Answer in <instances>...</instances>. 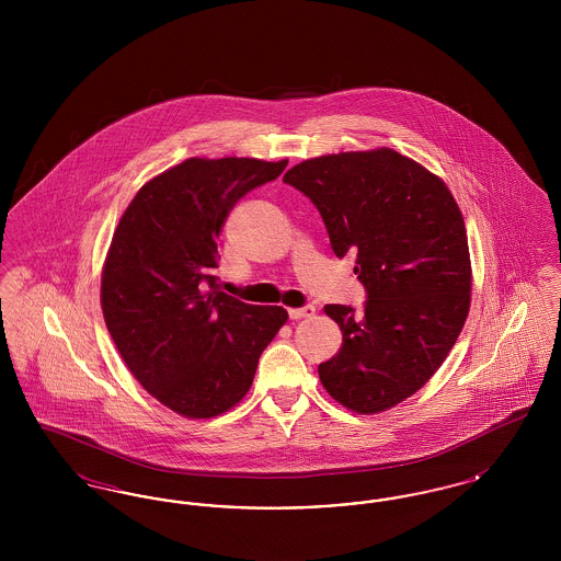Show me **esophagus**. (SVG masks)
Returning a JSON list of instances; mask_svg holds the SVG:
<instances>
[{"label": "esophagus", "mask_w": 561, "mask_h": 561, "mask_svg": "<svg viewBox=\"0 0 561 561\" xmlns=\"http://www.w3.org/2000/svg\"><path fill=\"white\" fill-rule=\"evenodd\" d=\"M313 313H316V307H313V305H305V307H298V309H288V316H290V320L311 318Z\"/></svg>", "instance_id": "obj_1"}]
</instances>
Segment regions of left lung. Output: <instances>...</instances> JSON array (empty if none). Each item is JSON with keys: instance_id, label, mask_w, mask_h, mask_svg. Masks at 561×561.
Returning <instances> with one entry per match:
<instances>
[{"instance_id": "1", "label": "left lung", "mask_w": 561, "mask_h": 561, "mask_svg": "<svg viewBox=\"0 0 561 561\" xmlns=\"http://www.w3.org/2000/svg\"><path fill=\"white\" fill-rule=\"evenodd\" d=\"M284 183L318 208L339 259L355 252L353 271L366 290L362 311L323 307L343 345L320 364L321 385L353 412L387 410L427 382L467 320L462 214L435 174L393 149L302 161Z\"/></svg>"}]
</instances>
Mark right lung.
I'll list each match as a JSON object with an SVG mask.
<instances>
[{
	"label": "right lung",
	"mask_w": 561,
	"mask_h": 561,
	"mask_svg": "<svg viewBox=\"0 0 561 561\" xmlns=\"http://www.w3.org/2000/svg\"><path fill=\"white\" fill-rule=\"evenodd\" d=\"M288 161H183L136 193L103 271L108 334L136 380L163 405L210 419L248 393L261 353L288 320L282 307L218 290L216 240L245 193Z\"/></svg>",
	"instance_id": "obj_1"
}]
</instances>
